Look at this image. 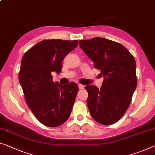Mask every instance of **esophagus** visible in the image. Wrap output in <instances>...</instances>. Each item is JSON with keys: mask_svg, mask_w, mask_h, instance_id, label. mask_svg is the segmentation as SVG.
<instances>
[{"mask_svg": "<svg viewBox=\"0 0 155 155\" xmlns=\"http://www.w3.org/2000/svg\"><path fill=\"white\" fill-rule=\"evenodd\" d=\"M78 88H79L80 90L83 89V88H84V85L82 84H78Z\"/></svg>", "mask_w": 155, "mask_h": 155, "instance_id": "34e87169", "label": "esophagus"}]
</instances>
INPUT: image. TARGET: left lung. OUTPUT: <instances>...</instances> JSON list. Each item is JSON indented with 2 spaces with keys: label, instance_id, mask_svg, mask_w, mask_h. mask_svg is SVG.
Listing matches in <instances>:
<instances>
[{
  "label": "left lung",
  "instance_id": "1",
  "mask_svg": "<svg viewBox=\"0 0 155 155\" xmlns=\"http://www.w3.org/2000/svg\"><path fill=\"white\" fill-rule=\"evenodd\" d=\"M78 44L104 77L100 89L85 86L91 116L100 124L112 125L126 113L137 87L134 56L121 44L106 38L81 40Z\"/></svg>",
  "mask_w": 155,
  "mask_h": 155
}]
</instances>
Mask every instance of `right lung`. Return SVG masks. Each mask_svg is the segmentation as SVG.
I'll return each mask as SVG.
<instances>
[{
    "label": "right lung",
    "mask_w": 155,
    "mask_h": 155,
    "mask_svg": "<svg viewBox=\"0 0 155 155\" xmlns=\"http://www.w3.org/2000/svg\"><path fill=\"white\" fill-rule=\"evenodd\" d=\"M77 45L78 40H43L22 58L18 79L25 101L36 119L48 127L63 124L72 112L78 85L54 83L51 73L61 72V62Z\"/></svg>",
    "instance_id": "obj_1"
}]
</instances>
